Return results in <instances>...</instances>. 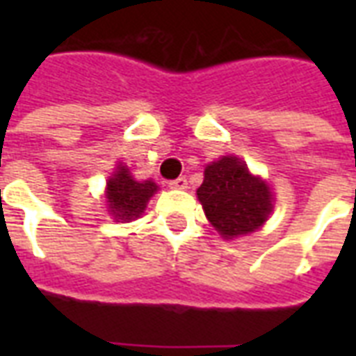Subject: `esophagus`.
<instances>
[{
    "label": "esophagus",
    "mask_w": 356,
    "mask_h": 356,
    "mask_svg": "<svg viewBox=\"0 0 356 356\" xmlns=\"http://www.w3.org/2000/svg\"><path fill=\"white\" fill-rule=\"evenodd\" d=\"M170 188L173 190H184L186 186H188V181H186V177H177V179H173V181H170Z\"/></svg>",
    "instance_id": "1"
}]
</instances>
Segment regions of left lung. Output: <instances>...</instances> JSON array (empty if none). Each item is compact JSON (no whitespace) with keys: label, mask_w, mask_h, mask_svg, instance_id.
I'll use <instances>...</instances> for the list:
<instances>
[{"label":"left lung","mask_w":356,"mask_h":356,"mask_svg":"<svg viewBox=\"0 0 356 356\" xmlns=\"http://www.w3.org/2000/svg\"><path fill=\"white\" fill-rule=\"evenodd\" d=\"M197 197L209 222L223 238L253 233L273 209L268 184L253 177L236 156H223L207 166Z\"/></svg>","instance_id":"obj_1"}]
</instances>
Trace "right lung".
<instances>
[{"mask_svg":"<svg viewBox=\"0 0 356 356\" xmlns=\"http://www.w3.org/2000/svg\"><path fill=\"white\" fill-rule=\"evenodd\" d=\"M156 192V184L153 181L138 183L131 177L125 166H118V172L108 179L107 183V203L111 214L116 220L131 222L138 218L145 209V203Z\"/></svg>","mask_w":356,"mask_h":356,"instance_id":"1","label":"right lung"}]
</instances>
